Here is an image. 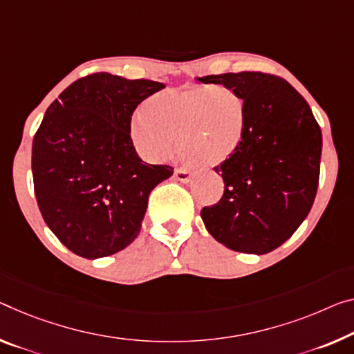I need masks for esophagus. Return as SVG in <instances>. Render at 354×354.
Here are the masks:
<instances>
[{
  "mask_svg": "<svg viewBox=\"0 0 354 354\" xmlns=\"http://www.w3.org/2000/svg\"><path fill=\"white\" fill-rule=\"evenodd\" d=\"M174 176H176L178 182H183V183H188L189 180H192V176H189V172L187 169H176Z\"/></svg>",
  "mask_w": 354,
  "mask_h": 354,
  "instance_id": "34e87169",
  "label": "esophagus"
}]
</instances>
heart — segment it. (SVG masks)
<instances>
[{"mask_svg":"<svg viewBox=\"0 0 354 354\" xmlns=\"http://www.w3.org/2000/svg\"><path fill=\"white\" fill-rule=\"evenodd\" d=\"M129 124L145 160L169 161L177 151L199 169L225 165L247 133V102L226 86H185L149 97Z\"/></svg>","mask_w":354,"mask_h":354,"instance_id":"b5f03b06","label":"heart"}]
</instances>
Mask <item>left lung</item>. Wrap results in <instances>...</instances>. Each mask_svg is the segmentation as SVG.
Instances as JSON below:
<instances>
[{"label":"left lung","mask_w":354,"mask_h":354,"mask_svg":"<svg viewBox=\"0 0 354 354\" xmlns=\"http://www.w3.org/2000/svg\"><path fill=\"white\" fill-rule=\"evenodd\" d=\"M221 84L247 102V133L236 155L214 167L225 193L201 210L215 241L234 252L264 254L286 242L317 196L323 138L307 101L277 75L227 73L196 77Z\"/></svg>","instance_id":"left-lung-1"}]
</instances>
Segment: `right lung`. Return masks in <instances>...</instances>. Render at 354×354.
<instances>
[{
    "mask_svg": "<svg viewBox=\"0 0 354 354\" xmlns=\"http://www.w3.org/2000/svg\"><path fill=\"white\" fill-rule=\"evenodd\" d=\"M162 88L91 74L63 90L42 118L31 151L36 201L50 231L79 257H111L136 241L150 192L174 174L140 160L129 134L136 107Z\"/></svg>",
    "mask_w": 354,
    "mask_h": 354,
    "instance_id": "add662e5",
    "label": "right lung"
}]
</instances>
